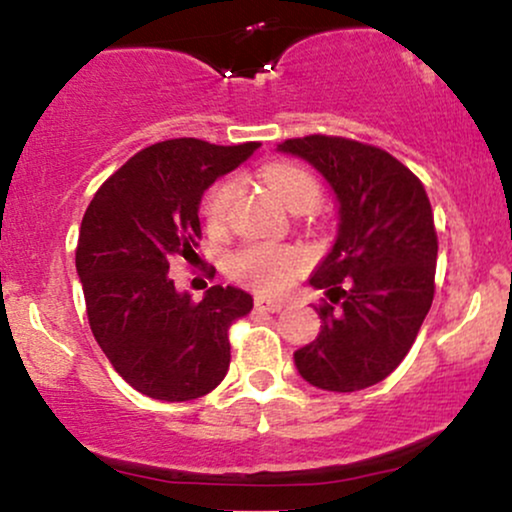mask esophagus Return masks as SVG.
I'll list each match as a JSON object with an SVG mask.
<instances>
[{
	"label": "esophagus",
	"instance_id": "1",
	"mask_svg": "<svg viewBox=\"0 0 512 512\" xmlns=\"http://www.w3.org/2000/svg\"><path fill=\"white\" fill-rule=\"evenodd\" d=\"M255 308H257V310H267V313H279V310L284 308V303H281V301H272V298L257 296V298H255Z\"/></svg>",
	"mask_w": 512,
	"mask_h": 512
}]
</instances>
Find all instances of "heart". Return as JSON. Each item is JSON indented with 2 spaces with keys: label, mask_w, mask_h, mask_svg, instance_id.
<instances>
[{
  "label": "heart",
  "mask_w": 512,
  "mask_h": 512,
  "mask_svg": "<svg viewBox=\"0 0 512 512\" xmlns=\"http://www.w3.org/2000/svg\"><path fill=\"white\" fill-rule=\"evenodd\" d=\"M264 182L291 211L313 209L320 202V187H317L313 175L305 173L303 168L291 166V163L269 166L264 170ZM233 195H236L233 182H221L209 192L207 202H204V214H207L209 223H214V226L223 223ZM301 262V255L289 248H248L233 257L231 272L238 279L248 281L252 289L262 293H279L289 286L293 274L301 269Z\"/></svg>",
  "instance_id": "b5f03b06"
}]
</instances>
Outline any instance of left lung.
Here are the masks:
<instances>
[{"instance_id":"obj_1","label":"left lung","mask_w":512,"mask_h":512,"mask_svg":"<svg viewBox=\"0 0 512 512\" xmlns=\"http://www.w3.org/2000/svg\"><path fill=\"white\" fill-rule=\"evenodd\" d=\"M281 154L303 158L337 199V238L310 274L325 289L315 342L293 354L305 383L356 392L409 354L433 303L438 238L424 185L383 149L313 134L286 139Z\"/></svg>"}]
</instances>
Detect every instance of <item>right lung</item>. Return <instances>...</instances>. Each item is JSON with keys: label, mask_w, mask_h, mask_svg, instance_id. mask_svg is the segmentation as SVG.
<instances>
[{"label": "right lung", "mask_w": 512, "mask_h": 512, "mask_svg": "<svg viewBox=\"0 0 512 512\" xmlns=\"http://www.w3.org/2000/svg\"><path fill=\"white\" fill-rule=\"evenodd\" d=\"M257 149L202 139L146 146L88 204L76 245L88 325L122 380L146 397L190 402L226 378L228 327L250 313L252 296L211 286L195 303L168 269L195 255L204 192Z\"/></svg>", "instance_id": "obj_1"}]
</instances>
